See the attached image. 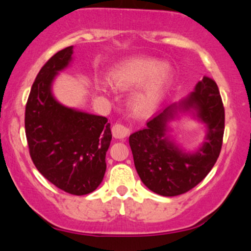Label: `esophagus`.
I'll return each instance as SVG.
<instances>
[{
	"instance_id": "34e87169",
	"label": "esophagus",
	"mask_w": 251,
	"mask_h": 251,
	"mask_svg": "<svg viewBox=\"0 0 251 251\" xmlns=\"http://www.w3.org/2000/svg\"><path fill=\"white\" fill-rule=\"evenodd\" d=\"M129 133H131V129L127 126L123 125V124H115L112 126V134L117 139L126 138V136L129 135Z\"/></svg>"
}]
</instances>
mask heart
<instances>
[{"instance_id":"heart-1","label":"heart","mask_w":251,"mask_h":251,"mask_svg":"<svg viewBox=\"0 0 251 251\" xmlns=\"http://www.w3.org/2000/svg\"><path fill=\"white\" fill-rule=\"evenodd\" d=\"M163 66L162 63L149 58L128 59L112 69L109 82L117 91H127L147 81L131 96L129 104L135 115L149 116L162 101L168 86L169 76Z\"/></svg>"}]
</instances>
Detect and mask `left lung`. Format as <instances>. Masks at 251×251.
<instances>
[{
  "mask_svg": "<svg viewBox=\"0 0 251 251\" xmlns=\"http://www.w3.org/2000/svg\"><path fill=\"white\" fill-rule=\"evenodd\" d=\"M195 109L208 127L207 141L190 154L182 152L166 136L169 120L178 109ZM225 129V110L216 81L204 75L195 91L178 105L172 104L129 135L136 172L142 182L162 196L185 194L199 185L218 159Z\"/></svg>",
  "mask_w": 251,
  "mask_h": 251,
  "instance_id": "1",
  "label": "left lung"
}]
</instances>
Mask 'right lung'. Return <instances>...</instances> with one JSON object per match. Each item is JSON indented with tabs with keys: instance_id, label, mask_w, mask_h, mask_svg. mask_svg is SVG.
<instances>
[{
	"instance_id": "add662e5",
	"label": "right lung",
	"mask_w": 251,
	"mask_h": 251,
	"mask_svg": "<svg viewBox=\"0 0 251 251\" xmlns=\"http://www.w3.org/2000/svg\"><path fill=\"white\" fill-rule=\"evenodd\" d=\"M73 47L56 52L33 82L25 109V133L35 168L57 188L86 195L104 176L111 129L105 117L68 108L56 101L51 83L72 59Z\"/></svg>"
}]
</instances>
